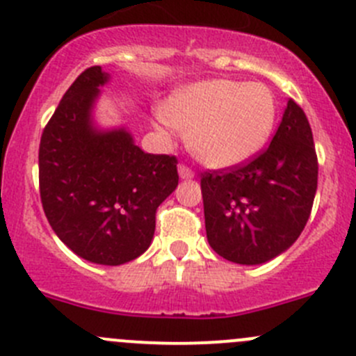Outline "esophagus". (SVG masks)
<instances>
[{"mask_svg":"<svg viewBox=\"0 0 356 356\" xmlns=\"http://www.w3.org/2000/svg\"><path fill=\"white\" fill-rule=\"evenodd\" d=\"M179 177L184 179V181H189V179L195 177V172L189 167H186V165H179Z\"/></svg>","mask_w":356,"mask_h":356,"instance_id":"esophagus-1","label":"esophagus"}]
</instances>
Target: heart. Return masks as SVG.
I'll return each mask as SVG.
<instances>
[{
    "mask_svg": "<svg viewBox=\"0 0 356 356\" xmlns=\"http://www.w3.org/2000/svg\"><path fill=\"white\" fill-rule=\"evenodd\" d=\"M278 106L264 83L207 79L175 92L163 108L161 132L188 134L193 156L210 168H231L254 158L275 129Z\"/></svg>",
    "mask_w": 356,
    "mask_h": 356,
    "instance_id": "obj_1",
    "label": "heart"
}]
</instances>
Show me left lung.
I'll return each instance as SVG.
<instances>
[{"label": "left lung", "mask_w": 356, "mask_h": 356, "mask_svg": "<svg viewBox=\"0 0 356 356\" xmlns=\"http://www.w3.org/2000/svg\"><path fill=\"white\" fill-rule=\"evenodd\" d=\"M318 160L305 111L289 99L268 149L241 167L202 175L210 247L236 264L284 254L312 213Z\"/></svg>", "instance_id": "obj_1"}]
</instances>
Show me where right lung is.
Masks as SVG:
<instances>
[{
    "mask_svg": "<svg viewBox=\"0 0 356 356\" xmlns=\"http://www.w3.org/2000/svg\"><path fill=\"white\" fill-rule=\"evenodd\" d=\"M111 76L74 79L40 143V195L58 238L85 261L120 266L149 248L156 209L179 184L177 160L144 153L125 127L101 129L94 108Z\"/></svg>",
    "mask_w": 356,
    "mask_h": 356,
    "instance_id": "right-lung-1",
    "label": "right lung"
}]
</instances>
